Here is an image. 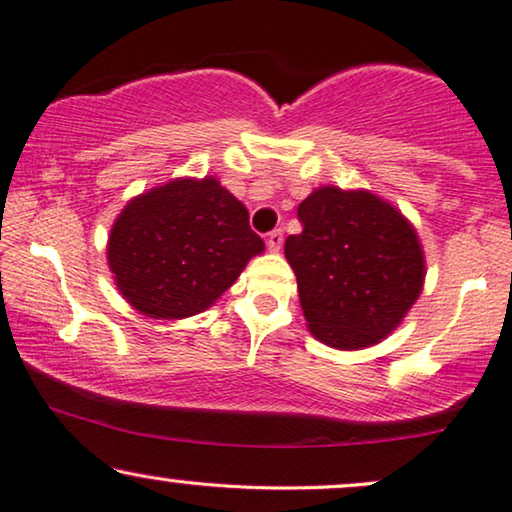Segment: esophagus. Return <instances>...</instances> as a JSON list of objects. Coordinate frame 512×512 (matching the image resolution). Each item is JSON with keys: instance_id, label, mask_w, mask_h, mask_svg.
Instances as JSON below:
<instances>
[{"instance_id": "esophagus-1", "label": "esophagus", "mask_w": 512, "mask_h": 512, "mask_svg": "<svg viewBox=\"0 0 512 512\" xmlns=\"http://www.w3.org/2000/svg\"><path fill=\"white\" fill-rule=\"evenodd\" d=\"M266 246H269L271 253H278L280 246H283V232H280V229H273V232L266 234Z\"/></svg>"}]
</instances>
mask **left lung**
<instances>
[{"label":"left lung","mask_w":512,"mask_h":512,"mask_svg":"<svg viewBox=\"0 0 512 512\" xmlns=\"http://www.w3.org/2000/svg\"><path fill=\"white\" fill-rule=\"evenodd\" d=\"M285 257L313 336L338 350L378 343L420 297L424 255L408 220L376 194L320 187L297 208Z\"/></svg>","instance_id":"1"}]
</instances>
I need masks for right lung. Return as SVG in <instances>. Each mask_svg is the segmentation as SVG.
Instances as JSON below:
<instances>
[{"mask_svg": "<svg viewBox=\"0 0 512 512\" xmlns=\"http://www.w3.org/2000/svg\"><path fill=\"white\" fill-rule=\"evenodd\" d=\"M262 250L234 194L215 178H183L129 201L106 253L136 311L178 320L206 311Z\"/></svg>", "mask_w": 512, "mask_h": 512, "instance_id": "obj_1", "label": "right lung"}]
</instances>
